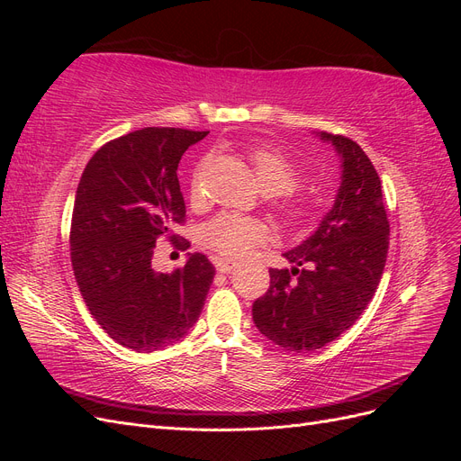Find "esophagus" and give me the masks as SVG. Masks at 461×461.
Wrapping results in <instances>:
<instances>
[{"label": "esophagus", "mask_w": 461, "mask_h": 461, "mask_svg": "<svg viewBox=\"0 0 461 461\" xmlns=\"http://www.w3.org/2000/svg\"><path fill=\"white\" fill-rule=\"evenodd\" d=\"M215 267H217L219 273L229 275L230 271H234L236 267H239V263L232 261V259H225V258H217V259H215Z\"/></svg>", "instance_id": "34e87169"}]
</instances>
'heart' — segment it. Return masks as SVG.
<instances>
[{
	"label": "heart",
	"instance_id": "1",
	"mask_svg": "<svg viewBox=\"0 0 461 461\" xmlns=\"http://www.w3.org/2000/svg\"><path fill=\"white\" fill-rule=\"evenodd\" d=\"M249 161H252L259 188L271 196L285 194L300 183L298 167L281 149L259 146L249 153ZM192 198H198L196 176L192 180ZM312 209L313 205L310 200H294L285 203L283 213L290 222H302L312 215ZM200 239L203 246L213 249L219 256L242 259L271 239V229L254 217L221 213L205 222Z\"/></svg>",
	"mask_w": 461,
	"mask_h": 461
}]
</instances>
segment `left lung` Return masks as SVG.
<instances>
[{
    "label": "left lung",
    "instance_id": "8db88e82",
    "mask_svg": "<svg viewBox=\"0 0 461 461\" xmlns=\"http://www.w3.org/2000/svg\"><path fill=\"white\" fill-rule=\"evenodd\" d=\"M312 134L339 158L337 196L308 239L283 254L292 267L269 269L271 285L252 305L263 337L292 352L323 348L356 323L388 254L390 227L371 159L350 138Z\"/></svg>",
    "mask_w": 461,
    "mask_h": 461
}]
</instances>
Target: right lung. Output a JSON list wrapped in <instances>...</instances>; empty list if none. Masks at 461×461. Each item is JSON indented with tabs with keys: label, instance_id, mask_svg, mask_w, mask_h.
<instances>
[{
	"label": "right lung",
	"instance_id": "obj_1",
	"mask_svg": "<svg viewBox=\"0 0 461 461\" xmlns=\"http://www.w3.org/2000/svg\"><path fill=\"white\" fill-rule=\"evenodd\" d=\"M209 132L148 127L97 149L75 196L71 259L97 325L134 352H156L196 323L215 267L188 254L185 267H151L156 240L185 219L176 169Z\"/></svg>",
	"mask_w": 461,
	"mask_h": 461
}]
</instances>
